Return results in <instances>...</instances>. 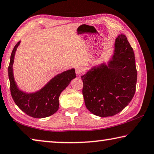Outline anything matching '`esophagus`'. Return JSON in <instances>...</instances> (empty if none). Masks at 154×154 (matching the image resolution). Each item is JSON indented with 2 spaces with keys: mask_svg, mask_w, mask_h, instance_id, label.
Wrapping results in <instances>:
<instances>
[{
  "mask_svg": "<svg viewBox=\"0 0 154 154\" xmlns=\"http://www.w3.org/2000/svg\"><path fill=\"white\" fill-rule=\"evenodd\" d=\"M84 73V69L81 66H77L75 67V74L78 76H80Z\"/></svg>",
  "mask_w": 154,
  "mask_h": 154,
  "instance_id": "34e87169",
  "label": "esophagus"
}]
</instances>
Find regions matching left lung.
Returning a JSON list of instances; mask_svg holds the SVG:
<instances>
[{
    "instance_id": "left-lung-1",
    "label": "left lung",
    "mask_w": 154,
    "mask_h": 154,
    "mask_svg": "<svg viewBox=\"0 0 154 154\" xmlns=\"http://www.w3.org/2000/svg\"><path fill=\"white\" fill-rule=\"evenodd\" d=\"M81 79L85 106L94 115L110 117L127 106L135 94L137 71L134 51L125 35L116 39L107 65L91 67Z\"/></svg>"
}]
</instances>
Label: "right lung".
Masks as SVG:
<instances>
[{
    "instance_id": "right-lung-1",
    "label": "right lung",
    "mask_w": 154,
    "mask_h": 154,
    "mask_svg": "<svg viewBox=\"0 0 154 154\" xmlns=\"http://www.w3.org/2000/svg\"><path fill=\"white\" fill-rule=\"evenodd\" d=\"M20 44V42H17L14 48L8 67L12 98L20 109L26 115L39 119L49 117L59 109V97L60 93L69 85L71 80L75 78V69H68L55 75L44 87L36 92L22 91L17 86L13 72L15 54Z\"/></svg>"
}]
</instances>
